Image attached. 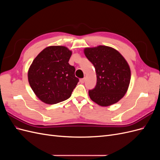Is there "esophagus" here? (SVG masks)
Returning a JSON list of instances; mask_svg holds the SVG:
<instances>
[{"label": "esophagus", "instance_id": "1", "mask_svg": "<svg viewBox=\"0 0 160 160\" xmlns=\"http://www.w3.org/2000/svg\"><path fill=\"white\" fill-rule=\"evenodd\" d=\"M85 78H83V79H80V82L81 83H83L84 82H85Z\"/></svg>", "mask_w": 160, "mask_h": 160}]
</instances>
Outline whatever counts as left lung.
<instances>
[{"instance_id": "obj_1", "label": "left lung", "mask_w": 160, "mask_h": 160, "mask_svg": "<svg viewBox=\"0 0 160 160\" xmlns=\"http://www.w3.org/2000/svg\"><path fill=\"white\" fill-rule=\"evenodd\" d=\"M84 52L97 75L95 88L89 91L90 98L101 106L117 103L127 92L130 83L127 61L118 51L107 46L85 48Z\"/></svg>"}]
</instances>
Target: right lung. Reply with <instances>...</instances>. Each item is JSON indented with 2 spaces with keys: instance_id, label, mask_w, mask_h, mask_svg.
Segmentation results:
<instances>
[{
  "instance_id": "obj_1",
  "label": "right lung",
  "mask_w": 160,
  "mask_h": 160,
  "mask_svg": "<svg viewBox=\"0 0 160 160\" xmlns=\"http://www.w3.org/2000/svg\"><path fill=\"white\" fill-rule=\"evenodd\" d=\"M72 52L63 46H51L33 60L28 79L34 93L42 102L56 104L69 99L79 82L75 69L69 64Z\"/></svg>"
}]
</instances>
